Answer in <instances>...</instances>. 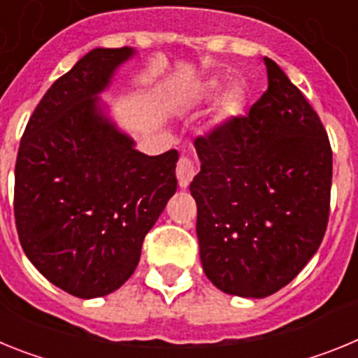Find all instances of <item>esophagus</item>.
Returning a JSON list of instances; mask_svg holds the SVG:
<instances>
[{
	"mask_svg": "<svg viewBox=\"0 0 358 358\" xmlns=\"http://www.w3.org/2000/svg\"><path fill=\"white\" fill-rule=\"evenodd\" d=\"M177 181H179V186L181 188H186V186L192 182V179H194L195 176V164L194 161L189 159V157L182 156L181 159H179V163H177Z\"/></svg>",
	"mask_w": 358,
	"mask_h": 358,
	"instance_id": "obj_1",
	"label": "esophagus"
}]
</instances>
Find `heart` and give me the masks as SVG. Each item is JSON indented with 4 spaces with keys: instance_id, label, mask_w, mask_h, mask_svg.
<instances>
[{
    "instance_id": "obj_1",
    "label": "heart",
    "mask_w": 358,
    "mask_h": 358,
    "mask_svg": "<svg viewBox=\"0 0 358 358\" xmlns=\"http://www.w3.org/2000/svg\"><path fill=\"white\" fill-rule=\"evenodd\" d=\"M218 90H220V84L217 80H211L208 84V91L210 93H217ZM240 103H242V96H240L238 91H229L222 100V110L226 115H233V113H236L240 109Z\"/></svg>"
}]
</instances>
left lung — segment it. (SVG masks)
Here are the masks:
<instances>
[{
	"label": "left lung",
	"instance_id": "obj_1",
	"mask_svg": "<svg viewBox=\"0 0 358 358\" xmlns=\"http://www.w3.org/2000/svg\"><path fill=\"white\" fill-rule=\"evenodd\" d=\"M268 87L248 116L195 140L202 268L222 292L267 297L294 280L322 242L331 148L317 113L264 57Z\"/></svg>",
	"mask_w": 358,
	"mask_h": 358
}]
</instances>
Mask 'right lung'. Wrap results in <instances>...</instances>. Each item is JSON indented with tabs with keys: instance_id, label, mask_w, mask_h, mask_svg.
Masks as SVG:
<instances>
[{
	"instance_id": "add662e5",
	"label": "right lung",
	"mask_w": 358,
	"mask_h": 358,
	"mask_svg": "<svg viewBox=\"0 0 358 358\" xmlns=\"http://www.w3.org/2000/svg\"><path fill=\"white\" fill-rule=\"evenodd\" d=\"M136 53H85L46 91L19 145V242L50 283L82 299L115 292L132 276L145 235L177 189V150H136L100 98Z\"/></svg>"
}]
</instances>
